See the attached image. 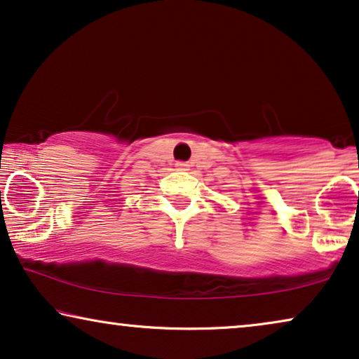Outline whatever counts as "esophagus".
I'll list each match as a JSON object with an SVG mask.
<instances>
[{"label":"esophagus","mask_w":359,"mask_h":359,"mask_svg":"<svg viewBox=\"0 0 359 359\" xmlns=\"http://www.w3.org/2000/svg\"><path fill=\"white\" fill-rule=\"evenodd\" d=\"M175 168H177L179 170H189V164H187V163H177V164H175Z\"/></svg>","instance_id":"esophagus-1"}]
</instances>
